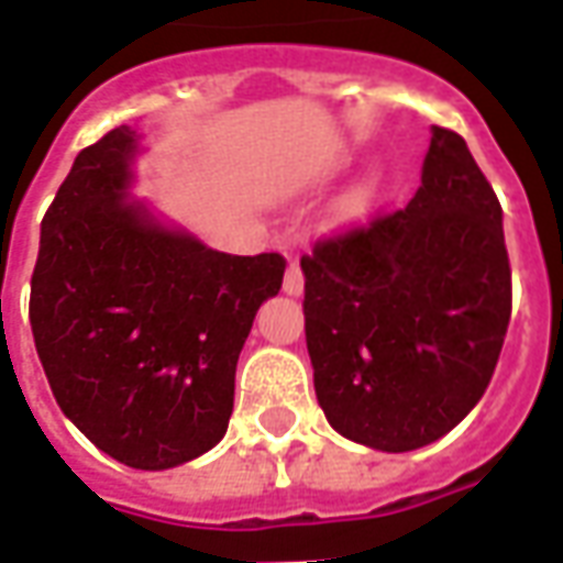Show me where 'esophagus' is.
Wrapping results in <instances>:
<instances>
[{
	"label": "esophagus",
	"instance_id": "34e87169",
	"mask_svg": "<svg viewBox=\"0 0 563 563\" xmlns=\"http://www.w3.org/2000/svg\"><path fill=\"white\" fill-rule=\"evenodd\" d=\"M283 292L286 295H301L305 292V274H301V265L298 262H289L286 268V277H283Z\"/></svg>",
	"mask_w": 563,
	"mask_h": 563
}]
</instances>
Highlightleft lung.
I'll list each match as a JSON object with an SVG mask.
<instances>
[{
	"label": "left lung",
	"instance_id": "8db88e82",
	"mask_svg": "<svg viewBox=\"0 0 563 563\" xmlns=\"http://www.w3.org/2000/svg\"><path fill=\"white\" fill-rule=\"evenodd\" d=\"M500 201L459 132L434 126L410 205L301 256L313 386L334 431L428 446L471 413L512 313Z\"/></svg>",
	"mask_w": 563,
	"mask_h": 563
}]
</instances>
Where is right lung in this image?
<instances>
[{
  "mask_svg": "<svg viewBox=\"0 0 563 563\" xmlns=\"http://www.w3.org/2000/svg\"><path fill=\"white\" fill-rule=\"evenodd\" d=\"M129 126L78 153L42 220L30 322L59 410L139 471L222 440L234 367L258 305L280 292V253L229 256L129 201Z\"/></svg>",
  "mask_w": 563,
  "mask_h": 563,
  "instance_id": "right-lung-1",
  "label": "right lung"
}]
</instances>
